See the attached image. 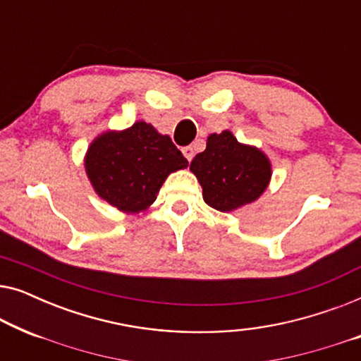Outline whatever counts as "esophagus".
I'll return each mask as SVG.
<instances>
[{"label": "esophagus", "mask_w": 361, "mask_h": 361, "mask_svg": "<svg viewBox=\"0 0 361 361\" xmlns=\"http://www.w3.org/2000/svg\"><path fill=\"white\" fill-rule=\"evenodd\" d=\"M182 154L185 156V159L187 161H192V157H194V149H192L190 146H185V147H182Z\"/></svg>", "instance_id": "esophagus-1"}]
</instances>
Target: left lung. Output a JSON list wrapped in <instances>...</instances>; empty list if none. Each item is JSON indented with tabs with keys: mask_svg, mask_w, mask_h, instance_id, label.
<instances>
[{
	"mask_svg": "<svg viewBox=\"0 0 361 361\" xmlns=\"http://www.w3.org/2000/svg\"><path fill=\"white\" fill-rule=\"evenodd\" d=\"M207 205L233 212L259 199L271 180V162L263 151L241 145L231 131L207 137V147L190 162Z\"/></svg>",
	"mask_w": 361,
	"mask_h": 361,
	"instance_id": "obj_1",
	"label": "left lung"
}]
</instances>
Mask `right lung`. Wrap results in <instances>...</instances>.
Listing matches in <instances>:
<instances>
[{"mask_svg":"<svg viewBox=\"0 0 361 361\" xmlns=\"http://www.w3.org/2000/svg\"><path fill=\"white\" fill-rule=\"evenodd\" d=\"M83 164L98 197L125 214H140L152 205L167 176L189 162L169 136L136 121L123 131L97 136Z\"/></svg>","mask_w":361,"mask_h":361,"instance_id":"1","label":"right lung"}]
</instances>
